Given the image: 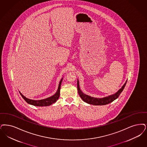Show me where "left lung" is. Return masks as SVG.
I'll use <instances>...</instances> for the list:
<instances>
[{
    "label": "left lung",
    "instance_id": "left-lung-1",
    "mask_svg": "<svg viewBox=\"0 0 147 147\" xmlns=\"http://www.w3.org/2000/svg\"><path fill=\"white\" fill-rule=\"evenodd\" d=\"M126 82H127V80L123 84V86L121 87V88L119 89V90H118L115 94L108 96L107 97H103V98H101L93 97L90 96L88 94H85L84 93H83L82 91L80 90V88L78 79V82H77V88H78V94H79L80 97L82 98V99L85 102L90 104V105H95V106H102V105H106L107 104H109L117 98L119 97V95L123 91V88L126 84Z\"/></svg>",
    "mask_w": 147,
    "mask_h": 147
}]
</instances>
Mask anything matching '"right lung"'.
Segmentation results:
<instances>
[{
    "instance_id": "add662e5",
    "label": "right lung",
    "mask_w": 147,
    "mask_h": 147,
    "mask_svg": "<svg viewBox=\"0 0 147 147\" xmlns=\"http://www.w3.org/2000/svg\"><path fill=\"white\" fill-rule=\"evenodd\" d=\"M62 80H63V78L61 79V80L59 82L57 91H56V92L55 94H53L52 96L49 97L45 99L40 100H30V99L27 98L26 97H24V95L22 94L20 91H19V92L21 95V96L22 97V98L26 100V102L30 105H33V106H38V107H44V106L46 107V106H50V105H53V103H55L59 99V94H60L61 85Z\"/></svg>"
}]
</instances>
